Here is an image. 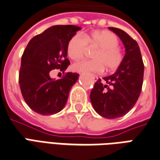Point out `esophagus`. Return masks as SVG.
<instances>
[{
	"label": "esophagus",
	"instance_id": "34e87169",
	"mask_svg": "<svg viewBox=\"0 0 160 160\" xmlns=\"http://www.w3.org/2000/svg\"><path fill=\"white\" fill-rule=\"evenodd\" d=\"M92 78H93L94 81H97V80H98V77L97 75H93V74H92Z\"/></svg>",
	"mask_w": 160,
	"mask_h": 160
}]
</instances>
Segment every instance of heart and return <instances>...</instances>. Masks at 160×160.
Masks as SVG:
<instances>
[{"label": "heart", "instance_id": "b5f03b06", "mask_svg": "<svg viewBox=\"0 0 160 160\" xmlns=\"http://www.w3.org/2000/svg\"><path fill=\"white\" fill-rule=\"evenodd\" d=\"M98 47L92 53L91 61L74 63L73 69L77 72H102L105 69L112 72L118 69L123 59L119 47V39L115 33L109 31H92L83 36L76 33L70 38L67 44V53L70 58L78 61L83 58L88 46Z\"/></svg>", "mask_w": 160, "mask_h": 160}]
</instances>
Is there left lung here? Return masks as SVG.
<instances>
[{
  "label": "left lung",
  "mask_w": 160,
  "mask_h": 160,
  "mask_svg": "<svg viewBox=\"0 0 160 160\" xmlns=\"http://www.w3.org/2000/svg\"><path fill=\"white\" fill-rule=\"evenodd\" d=\"M125 46V56L117 72L98 79L91 91L90 99L98 114L109 119L126 115L134 107L141 94L144 63L137 42L124 31L109 27Z\"/></svg>",
  "instance_id": "8db88e82"
}]
</instances>
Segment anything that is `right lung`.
<instances>
[{
  "label": "right lung",
  "instance_id": "1",
  "mask_svg": "<svg viewBox=\"0 0 160 160\" xmlns=\"http://www.w3.org/2000/svg\"><path fill=\"white\" fill-rule=\"evenodd\" d=\"M80 27L66 25L49 27L28 42L21 57L19 83L27 105L44 116L56 114L63 109L79 73H65L62 79L49 76L53 69L64 71L70 64L67 44Z\"/></svg>",
  "mask_w": 160,
  "mask_h": 160
}]
</instances>
